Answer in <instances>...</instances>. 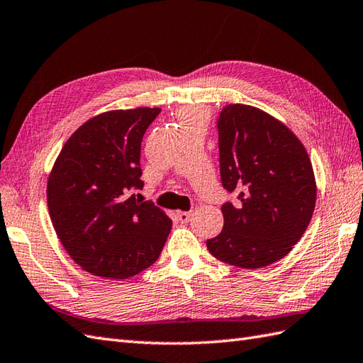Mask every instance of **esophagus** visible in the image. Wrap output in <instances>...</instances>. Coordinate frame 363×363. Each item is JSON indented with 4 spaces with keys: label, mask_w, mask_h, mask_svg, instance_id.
<instances>
[{
    "label": "esophagus",
    "mask_w": 363,
    "mask_h": 363,
    "mask_svg": "<svg viewBox=\"0 0 363 363\" xmlns=\"http://www.w3.org/2000/svg\"><path fill=\"white\" fill-rule=\"evenodd\" d=\"M190 216H191V212H176V218H178V221L181 224H185L190 221Z\"/></svg>",
    "instance_id": "obj_1"
}]
</instances>
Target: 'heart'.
<instances>
[{
    "label": "heart",
    "instance_id": "obj_1",
    "mask_svg": "<svg viewBox=\"0 0 363 363\" xmlns=\"http://www.w3.org/2000/svg\"><path fill=\"white\" fill-rule=\"evenodd\" d=\"M199 117H207L206 111L202 108H182L179 111V119L182 125L196 121Z\"/></svg>",
    "mask_w": 363,
    "mask_h": 363
}]
</instances>
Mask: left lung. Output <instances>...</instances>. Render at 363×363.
<instances>
[{"instance_id":"obj_1","label":"left lung","mask_w":363,"mask_h":363,"mask_svg":"<svg viewBox=\"0 0 363 363\" xmlns=\"http://www.w3.org/2000/svg\"><path fill=\"white\" fill-rule=\"evenodd\" d=\"M218 140L223 187L238 196L223 204V230L207 240V249L237 267L272 264L289 254L313 218L311 159L288 126L249 105L223 108Z\"/></svg>"}]
</instances>
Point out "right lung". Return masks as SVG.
Wrapping results in <instances>:
<instances>
[{
	"mask_svg": "<svg viewBox=\"0 0 363 363\" xmlns=\"http://www.w3.org/2000/svg\"><path fill=\"white\" fill-rule=\"evenodd\" d=\"M161 108L116 109L83 123L66 140L48 179L58 240L86 272L128 278L151 266L172 220L142 190L140 142Z\"/></svg>",
	"mask_w": 363,
	"mask_h": 363,
	"instance_id": "right-lung-1",
	"label": "right lung"
}]
</instances>
